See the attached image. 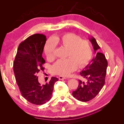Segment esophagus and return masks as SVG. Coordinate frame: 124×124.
Instances as JSON below:
<instances>
[{"instance_id": "1", "label": "esophagus", "mask_w": 124, "mask_h": 124, "mask_svg": "<svg viewBox=\"0 0 124 124\" xmlns=\"http://www.w3.org/2000/svg\"><path fill=\"white\" fill-rule=\"evenodd\" d=\"M58 78H59V80H63L66 79V78L65 77H62V76H59V77H58Z\"/></svg>"}]
</instances>
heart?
<instances>
[{
  "label": "heart",
  "instance_id": "b5f03b06",
  "mask_svg": "<svg viewBox=\"0 0 124 124\" xmlns=\"http://www.w3.org/2000/svg\"><path fill=\"white\" fill-rule=\"evenodd\" d=\"M55 44L67 48L65 56L68 58L58 60L54 63L51 69L54 74L68 76L77 66L79 68L85 67L92 57V49L88 41L82 40L72 33H66L46 42L44 51L48 61H53L55 58Z\"/></svg>",
  "mask_w": 124,
  "mask_h": 124
}]
</instances>
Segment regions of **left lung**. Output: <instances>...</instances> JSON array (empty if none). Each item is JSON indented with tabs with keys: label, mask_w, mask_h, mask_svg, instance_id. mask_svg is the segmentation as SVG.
Instances as JSON below:
<instances>
[{
	"label": "left lung",
	"mask_w": 124,
	"mask_h": 124,
	"mask_svg": "<svg viewBox=\"0 0 124 124\" xmlns=\"http://www.w3.org/2000/svg\"><path fill=\"white\" fill-rule=\"evenodd\" d=\"M93 45L96 55L91 63L86 66L81 72L80 75L87 80L82 82L78 80L79 84L76 91H73L72 95L77 100L86 102L91 100L98 94L105 83L107 74L108 62L104 55L100 53V47L96 39L92 37L89 39Z\"/></svg>",
	"instance_id": "8db88e82"
}]
</instances>
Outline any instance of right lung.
Listing matches in <instances>:
<instances>
[{"label": "right lung", "mask_w": 124, "mask_h": 124, "mask_svg": "<svg viewBox=\"0 0 124 124\" xmlns=\"http://www.w3.org/2000/svg\"><path fill=\"white\" fill-rule=\"evenodd\" d=\"M46 36L43 34L33 35L21 42L13 63V70L16 83L21 94L29 102L41 105L49 101L57 78L52 77L48 83L41 85L37 76L44 69L46 61L42 57Z\"/></svg>", "instance_id": "1"}]
</instances>
